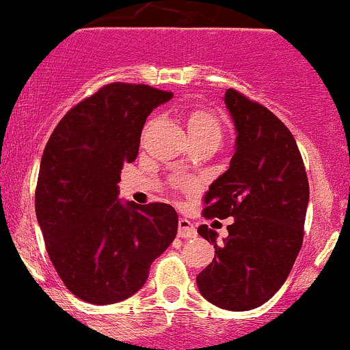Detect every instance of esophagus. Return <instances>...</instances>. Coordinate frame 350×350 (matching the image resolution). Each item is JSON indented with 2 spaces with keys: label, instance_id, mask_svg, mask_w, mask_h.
<instances>
[{
  "label": "esophagus",
  "instance_id": "esophagus-1",
  "mask_svg": "<svg viewBox=\"0 0 350 350\" xmlns=\"http://www.w3.org/2000/svg\"><path fill=\"white\" fill-rule=\"evenodd\" d=\"M179 238H194L196 237V228L193 226V223L189 219L181 218L179 219V230H178Z\"/></svg>",
  "mask_w": 350,
  "mask_h": 350
}]
</instances>
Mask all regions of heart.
<instances>
[{"instance_id": "obj_1", "label": "heart", "mask_w": 350, "mask_h": 350, "mask_svg": "<svg viewBox=\"0 0 350 350\" xmlns=\"http://www.w3.org/2000/svg\"><path fill=\"white\" fill-rule=\"evenodd\" d=\"M187 131L193 141H223V124L216 113L209 110H193L187 117Z\"/></svg>"}]
</instances>
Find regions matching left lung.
Here are the masks:
<instances>
[{"label":"left lung","instance_id":"8db88e82","mask_svg":"<svg viewBox=\"0 0 350 350\" xmlns=\"http://www.w3.org/2000/svg\"><path fill=\"white\" fill-rule=\"evenodd\" d=\"M234 124L230 167L204 194L206 218H233L228 237L201 224L215 260L196 277L206 300L245 312L268 301L288 277L304 241L308 179L295 137L277 116L228 88L223 97Z\"/></svg>","mask_w":350,"mask_h":350}]
</instances>
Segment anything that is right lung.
<instances>
[{
	"label": "right lung",
	"mask_w": 350,
	"mask_h": 350,
	"mask_svg": "<svg viewBox=\"0 0 350 350\" xmlns=\"http://www.w3.org/2000/svg\"><path fill=\"white\" fill-rule=\"evenodd\" d=\"M171 98L149 85L109 83L67 112L45 147L36 219L57 273L88 304L139 292L178 233L172 206L119 198L120 169L137 157L146 119Z\"/></svg>",
	"instance_id": "right-lung-1"
}]
</instances>
